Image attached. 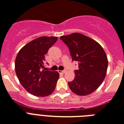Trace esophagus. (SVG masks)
<instances>
[{"mask_svg":"<svg viewBox=\"0 0 124 124\" xmlns=\"http://www.w3.org/2000/svg\"><path fill=\"white\" fill-rule=\"evenodd\" d=\"M67 72V71L65 70H63V71H59V73H62V74H65V72Z\"/></svg>","mask_w":124,"mask_h":124,"instance_id":"esophagus-1","label":"esophagus"}]
</instances>
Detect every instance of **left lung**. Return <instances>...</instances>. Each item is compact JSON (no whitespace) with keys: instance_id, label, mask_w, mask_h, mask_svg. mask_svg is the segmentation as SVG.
Returning a JSON list of instances; mask_svg holds the SVG:
<instances>
[{"instance_id":"left-lung-1","label":"left lung","mask_w":124,"mask_h":124,"mask_svg":"<svg viewBox=\"0 0 124 124\" xmlns=\"http://www.w3.org/2000/svg\"><path fill=\"white\" fill-rule=\"evenodd\" d=\"M60 39L69 47L72 59L78 62L75 78L68 83L70 89L79 96L93 93L107 74L108 60L104 50L94 39L79 33L63 35Z\"/></svg>"}]
</instances>
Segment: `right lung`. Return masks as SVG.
<instances>
[{
	"label": "right lung",
	"mask_w": 124,
	"mask_h": 124,
	"mask_svg": "<svg viewBox=\"0 0 124 124\" xmlns=\"http://www.w3.org/2000/svg\"><path fill=\"white\" fill-rule=\"evenodd\" d=\"M57 37H38L24 45L15 59V69L23 87L36 96H48L55 90L59 79L56 71L45 70V55Z\"/></svg>",
	"instance_id": "right-lung-1"
}]
</instances>
